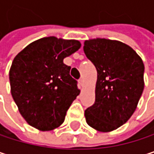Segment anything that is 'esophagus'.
<instances>
[{"label":"esophagus","mask_w":154,"mask_h":154,"mask_svg":"<svg viewBox=\"0 0 154 154\" xmlns=\"http://www.w3.org/2000/svg\"><path fill=\"white\" fill-rule=\"evenodd\" d=\"M79 84H80V85H84V79L83 78H80L79 79Z\"/></svg>","instance_id":"esophagus-1"}]
</instances>
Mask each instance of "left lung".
<instances>
[{
  "label": "left lung",
  "instance_id": "obj_1",
  "mask_svg": "<svg viewBox=\"0 0 154 154\" xmlns=\"http://www.w3.org/2000/svg\"><path fill=\"white\" fill-rule=\"evenodd\" d=\"M84 52L97 69L95 102L85 111L98 131L116 130L131 117L144 90L145 66L130 46L106 38L85 40Z\"/></svg>",
  "mask_w": 154,
  "mask_h": 154
}]
</instances>
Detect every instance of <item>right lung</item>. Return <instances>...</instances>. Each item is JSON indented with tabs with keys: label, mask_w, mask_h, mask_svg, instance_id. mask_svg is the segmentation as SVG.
<instances>
[{
	"label": "right lung",
	"mask_w": 154,
	"mask_h": 154,
	"mask_svg": "<svg viewBox=\"0 0 154 154\" xmlns=\"http://www.w3.org/2000/svg\"><path fill=\"white\" fill-rule=\"evenodd\" d=\"M80 48L76 39L46 37L29 44L14 58L9 69L11 95L31 126L48 131L64 122L80 90L63 59Z\"/></svg>",
	"instance_id": "1"
}]
</instances>
